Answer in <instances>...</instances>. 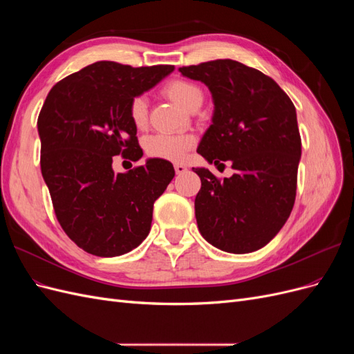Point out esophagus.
I'll return each instance as SVG.
<instances>
[{
    "mask_svg": "<svg viewBox=\"0 0 354 354\" xmlns=\"http://www.w3.org/2000/svg\"><path fill=\"white\" fill-rule=\"evenodd\" d=\"M174 169H176L177 174H185L186 171H187V167L183 165V164H176V165H174Z\"/></svg>",
    "mask_w": 354,
    "mask_h": 354,
    "instance_id": "esophagus-1",
    "label": "esophagus"
}]
</instances>
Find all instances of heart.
<instances>
[{
	"mask_svg": "<svg viewBox=\"0 0 354 354\" xmlns=\"http://www.w3.org/2000/svg\"><path fill=\"white\" fill-rule=\"evenodd\" d=\"M164 93L169 99L178 103L181 108L190 111L195 104L202 103L203 94L196 84L186 80H171L164 85ZM128 116L137 130L147 125V102L143 95H136L128 104ZM195 145V138L189 134L158 133L149 136L145 140L147 156L178 162L185 159L187 152Z\"/></svg>",
	"mask_w": 354,
	"mask_h": 354,
	"instance_id": "heart-1",
	"label": "heart"
}]
</instances>
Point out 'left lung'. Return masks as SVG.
I'll return each instance as SVG.
<instances>
[{
    "label": "left lung",
    "instance_id": "1",
    "mask_svg": "<svg viewBox=\"0 0 354 354\" xmlns=\"http://www.w3.org/2000/svg\"><path fill=\"white\" fill-rule=\"evenodd\" d=\"M214 99L212 124L198 153L208 162L232 160L234 174L201 177L195 216L201 234L216 248L246 254L269 243L292 211L301 158L295 106L270 77L230 59L183 66Z\"/></svg>",
    "mask_w": 354,
    "mask_h": 354
}]
</instances>
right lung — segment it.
Returning a JSON list of instances; mask_svg holds the SVG:
<instances>
[{"mask_svg": "<svg viewBox=\"0 0 354 354\" xmlns=\"http://www.w3.org/2000/svg\"><path fill=\"white\" fill-rule=\"evenodd\" d=\"M173 71L95 62L59 81L42 104L41 173L62 229L88 254H127L151 230L153 203L176 174L173 164L153 158L115 174L112 162L118 155L143 156L128 104Z\"/></svg>", "mask_w": 354, "mask_h": 354, "instance_id": "add662e5", "label": "right lung"}]
</instances>
